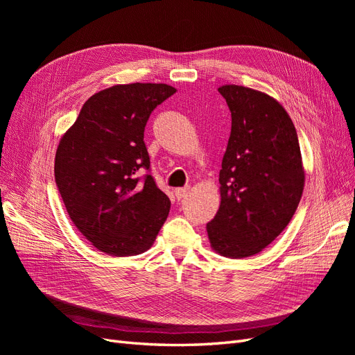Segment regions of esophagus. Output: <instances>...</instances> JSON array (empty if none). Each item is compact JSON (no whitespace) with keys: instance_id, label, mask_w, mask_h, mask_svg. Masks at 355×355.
Masks as SVG:
<instances>
[{"instance_id":"esophagus-1","label":"esophagus","mask_w":355,"mask_h":355,"mask_svg":"<svg viewBox=\"0 0 355 355\" xmlns=\"http://www.w3.org/2000/svg\"><path fill=\"white\" fill-rule=\"evenodd\" d=\"M189 189H191L189 187H185V188H178V189H175V196H176V198H178V200L185 198V197L188 196Z\"/></svg>"}]
</instances>
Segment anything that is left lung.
Returning <instances> with one entry per match:
<instances>
[{
	"instance_id": "8db88e82",
	"label": "left lung",
	"mask_w": 355,
	"mask_h": 355,
	"mask_svg": "<svg viewBox=\"0 0 355 355\" xmlns=\"http://www.w3.org/2000/svg\"><path fill=\"white\" fill-rule=\"evenodd\" d=\"M231 111V135L219 171L220 206L207 234L222 256L259 253L287 227L304 191L296 128L271 96L243 85L218 89Z\"/></svg>"
}]
</instances>
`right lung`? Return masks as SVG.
I'll return each mask as SVG.
<instances>
[{
	"mask_svg": "<svg viewBox=\"0 0 355 355\" xmlns=\"http://www.w3.org/2000/svg\"><path fill=\"white\" fill-rule=\"evenodd\" d=\"M175 92L167 84L112 85L83 105L60 139L58 189L75 227L101 252L144 253L168 216L170 200L151 175L144 132Z\"/></svg>",
	"mask_w": 355,
	"mask_h": 355,
	"instance_id": "add662e5",
	"label": "right lung"
}]
</instances>
